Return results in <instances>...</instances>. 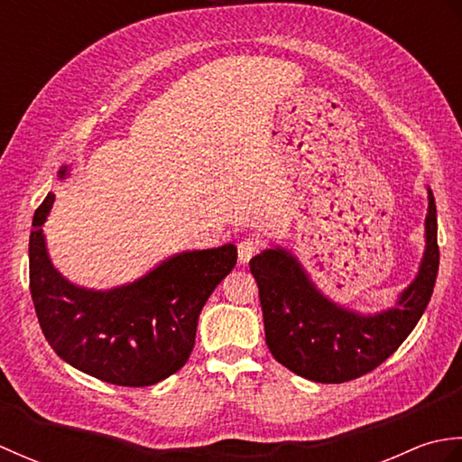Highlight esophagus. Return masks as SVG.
I'll use <instances>...</instances> for the list:
<instances>
[{
    "label": "esophagus",
    "mask_w": 462,
    "mask_h": 462,
    "mask_svg": "<svg viewBox=\"0 0 462 462\" xmlns=\"http://www.w3.org/2000/svg\"><path fill=\"white\" fill-rule=\"evenodd\" d=\"M260 250H262V242L258 238H244L238 244V262L248 263L252 256H256Z\"/></svg>",
    "instance_id": "34e87169"
}]
</instances>
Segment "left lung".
<instances>
[{"instance_id": "8db88e82", "label": "left lung", "mask_w": 462, "mask_h": 462, "mask_svg": "<svg viewBox=\"0 0 462 462\" xmlns=\"http://www.w3.org/2000/svg\"><path fill=\"white\" fill-rule=\"evenodd\" d=\"M427 200L423 258L391 308L361 311L329 298L286 246L272 244L250 260L276 361L310 381L343 383L381 365L407 339L433 296L439 272L437 206L429 186Z\"/></svg>"}]
</instances>
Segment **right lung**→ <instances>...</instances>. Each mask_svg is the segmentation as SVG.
Segmentation results:
<instances>
[{
  "instance_id": "add662e5",
  "label": "right lung",
  "mask_w": 462,
  "mask_h": 462,
  "mask_svg": "<svg viewBox=\"0 0 462 462\" xmlns=\"http://www.w3.org/2000/svg\"><path fill=\"white\" fill-rule=\"evenodd\" d=\"M71 169L63 164L57 180ZM53 202L49 192L29 236V286L49 346L71 367L113 385L146 387L171 377L190 356L206 300L236 266V246L176 252L133 282L85 288L49 256L43 224Z\"/></svg>"
}]
</instances>
